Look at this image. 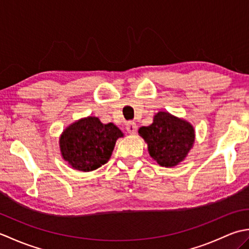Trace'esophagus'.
Returning a JSON list of instances; mask_svg holds the SVG:
<instances>
[{
	"mask_svg": "<svg viewBox=\"0 0 249 249\" xmlns=\"http://www.w3.org/2000/svg\"><path fill=\"white\" fill-rule=\"evenodd\" d=\"M137 129H138V126L136 125L135 122H128V123L126 124V130H127V133L134 135L137 133Z\"/></svg>",
	"mask_w": 249,
	"mask_h": 249,
	"instance_id": "34e87169",
	"label": "esophagus"
}]
</instances>
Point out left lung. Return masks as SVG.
Segmentation results:
<instances>
[{"instance_id":"8db88e82","label":"left lung","mask_w":249,"mask_h":249,"mask_svg":"<svg viewBox=\"0 0 249 249\" xmlns=\"http://www.w3.org/2000/svg\"><path fill=\"white\" fill-rule=\"evenodd\" d=\"M139 135L147 143L151 157L162 167L178 165L195 142L193 125L166 111L156 113L150 126L140 127Z\"/></svg>"}]
</instances>
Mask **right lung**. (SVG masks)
I'll return each mask as SVG.
<instances>
[{
  "instance_id": "right-lung-1",
  "label": "right lung",
  "mask_w": 249,
  "mask_h": 249,
  "mask_svg": "<svg viewBox=\"0 0 249 249\" xmlns=\"http://www.w3.org/2000/svg\"><path fill=\"white\" fill-rule=\"evenodd\" d=\"M123 136L113 123L103 124L96 116H88L63 131L61 154L75 170H96L110 160L116 140Z\"/></svg>"
}]
</instances>
